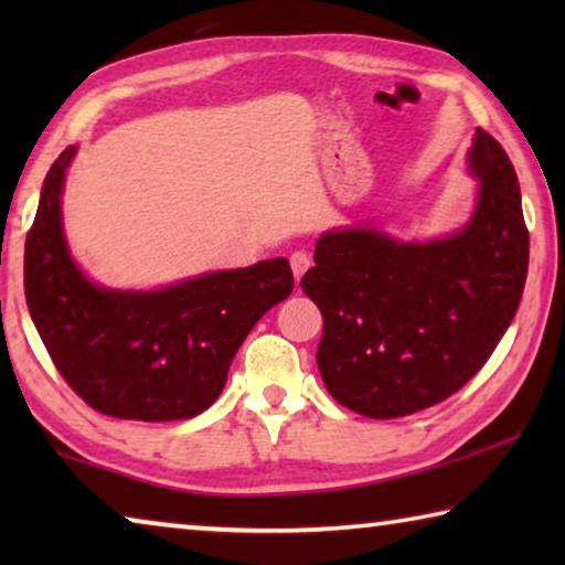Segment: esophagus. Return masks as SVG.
I'll return each mask as SVG.
<instances>
[{
  "label": "esophagus",
  "instance_id": "1",
  "mask_svg": "<svg viewBox=\"0 0 565 565\" xmlns=\"http://www.w3.org/2000/svg\"><path fill=\"white\" fill-rule=\"evenodd\" d=\"M289 264H291V271H294V279H296V284L301 281V276L309 271V266H311V256L306 254V252H294L291 254V259H289Z\"/></svg>",
  "mask_w": 565,
  "mask_h": 565
}]
</instances>
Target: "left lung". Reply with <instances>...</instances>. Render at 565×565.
Wrapping results in <instances>:
<instances>
[{
	"label": "left lung",
	"instance_id": "1",
	"mask_svg": "<svg viewBox=\"0 0 565 565\" xmlns=\"http://www.w3.org/2000/svg\"><path fill=\"white\" fill-rule=\"evenodd\" d=\"M473 218L428 244L376 228L323 234L301 289L319 306L329 394L369 418L416 414L456 394L499 347L529 274V228L509 154L476 129Z\"/></svg>",
	"mask_w": 565,
	"mask_h": 565
}]
</instances>
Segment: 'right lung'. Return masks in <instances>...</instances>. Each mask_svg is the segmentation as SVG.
<instances>
[{
	"label": "right lung",
	"mask_w": 565,
	"mask_h": 565,
	"mask_svg": "<svg viewBox=\"0 0 565 565\" xmlns=\"http://www.w3.org/2000/svg\"><path fill=\"white\" fill-rule=\"evenodd\" d=\"M66 147L44 179L24 244V296L56 371L114 418L181 420L226 384L242 341L294 289L286 259L216 271L161 291H109L72 262L62 228Z\"/></svg>",
	"instance_id": "obj_1"
}]
</instances>
